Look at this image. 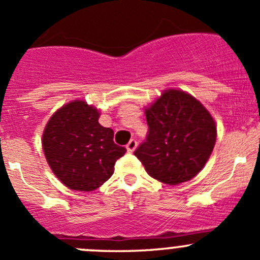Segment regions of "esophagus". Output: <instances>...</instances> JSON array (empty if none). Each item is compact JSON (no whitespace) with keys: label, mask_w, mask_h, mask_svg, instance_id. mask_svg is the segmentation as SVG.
I'll list each match as a JSON object with an SVG mask.
<instances>
[{"label":"esophagus","mask_w":260,"mask_h":260,"mask_svg":"<svg viewBox=\"0 0 260 260\" xmlns=\"http://www.w3.org/2000/svg\"><path fill=\"white\" fill-rule=\"evenodd\" d=\"M137 145H138L137 140L132 139V140H130V142L127 143V144H126V149H127V152L133 153L135 149H137Z\"/></svg>","instance_id":"1"}]
</instances>
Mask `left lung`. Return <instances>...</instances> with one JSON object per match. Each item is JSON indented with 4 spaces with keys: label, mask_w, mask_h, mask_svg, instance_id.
<instances>
[{
    "label": "left lung",
    "mask_w": 260,
    "mask_h": 260,
    "mask_svg": "<svg viewBox=\"0 0 260 260\" xmlns=\"http://www.w3.org/2000/svg\"><path fill=\"white\" fill-rule=\"evenodd\" d=\"M149 134L135 150L149 176L179 185L197 176L208 162L217 125L200 101L181 89H166L144 107Z\"/></svg>",
    "instance_id": "8db88e82"
}]
</instances>
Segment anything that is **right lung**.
Listing matches in <instances>:
<instances>
[{
  "label": "right lung",
  "instance_id": "add662e5",
  "mask_svg": "<svg viewBox=\"0 0 260 260\" xmlns=\"http://www.w3.org/2000/svg\"><path fill=\"white\" fill-rule=\"evenodd\" d=\"M101 112L84 100L58 108L42 135V148L54 176L76 191H93L115 171L126 149L113 143V130L103 127Z\"/></svg>",
  "mask_w": 260,
  "mask_h": 260
}]
</instances>
